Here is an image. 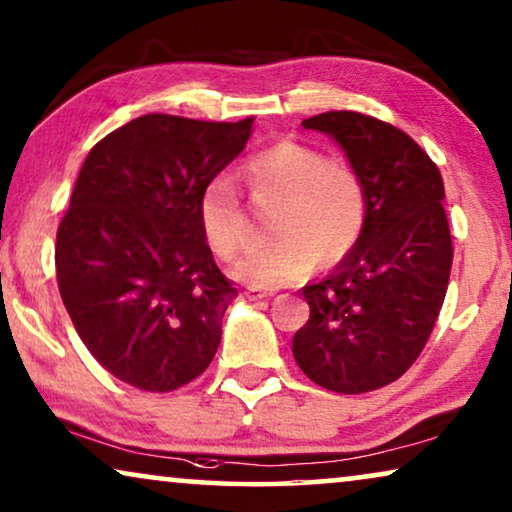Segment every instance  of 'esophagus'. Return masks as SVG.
Here are the masks:
<instances>
[{
  "mask_svg": "<svg viewBox=\"0 0 512 512\" xmlns=\"http://www.w3.org/2000/svg\"><path fill=\"white\" fill-rule=\"evenodd\" d=\"M244 293H247L249 300H265V298L275 296L277 291L275 289H247Z\"/></svg>",
  "mask_w": 512,
  "mask_h": 512,
  "instance_id": "1",
  "label": "esophagus"
}]
</instances>
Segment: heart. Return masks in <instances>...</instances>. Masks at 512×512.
<instances>
[{"label":"heart","instance_id":"b5f03b06","mask_svg":"<svg viewBox=\"0 0 512 512\" xmlns=\"http://www.w3.org/2000/svg\"><path fill=\"white\" fill-rule=\"evenodd\" d=\"M240 174L258 207H275L268 221L275 240L235 265V277L242 282H298L317 263L331 268L359 244L368 195L359 170L345 160L328 158L296 139H282L244 160ZM198 216L209 249L223 261H233L254 240V223L226 179L209 181L200 195Z\"/></svg>","mask_w":512,"mask_h":512}]
</instances>
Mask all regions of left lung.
Returning a JSON list of instances; mask_svg holds the SVG:
<instances>
[{
  "mask_svg": "<svg viewBox=\"0 0 512 512\" xmlns=\"http://www.w3.org/2000/svg\"><path fill=\"white\" fill-rule=\"evenodd\" d=\"M331 135L366 184L368 219L352 254L307 284L310 319L293 335L300 370L338 394L396 382L429 340L452 270L438 165L410 135L359 111L303 121Z\"/></svg>",
  "mask_w": 512,
  "mask_h": 512,
  "instance_id": "8db88e82",
  "label": "left lung"
}]
</instances>
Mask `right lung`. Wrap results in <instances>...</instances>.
<instances>
[{
	"mask_svg": "<svg viewBox=\"0 0 512 512\" xmlns=\"http://www.w3.org/2000/svg\"><path fill=\"white\" fill-rule=\"evenodd\" d=\"M251 123L146 114L81 167L55 242L58 289L88 352L130 387H184L219 349L237 289L214 263L198 202Z\"/></svg>",
	"mask_w": 512,
	"mask_h": 512,
	"instance_id": "obj_1",
	"label": "right lung"
}]
</instances>
